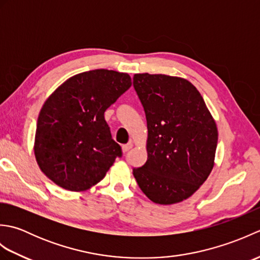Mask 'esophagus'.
Instances as JSON below:
<instances>
[{
    "label": "esophagus",
    "instance_id": "1",
    "mask_svg": "<svg viewBox=\"0 0 260 260\" xmlns=\"http://www.w3.org/2000/svg\"><path fill=\"white\" fill-rule=\"evenodd\" d=\"M132 147H133V144H132V143H127V144L121 146V150H123L124 153H127V152H128V151L131 150Z\"/></svg>",
    "mask_w": 260,
    "mask_h": 260
}]
</instances>
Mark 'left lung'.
<instances>
[{"label":"left lung","mask_w":260,"mask_h":260,"mask_svg":"<svg viewBox=\"0 0 260 260\" xmlns=\"http://www.w3.org/2000/svg\"><path fill=\"white\" fill-rule=\"evenodd\" d=\"M133 86L147 123V159L133 169L143 193L158 204L190 198L214 165L218 129L201 93L189 80L136 74Z\"/></svg>","instance_id":"obj_1"}]
</instances>
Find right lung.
I'll return each mask as SVG.
<instances>
[{
  "instance_id": "1",
  "label": "right lung",
  "mask_w": 260,
  "mask_h": 260,
  "mask_svg": "<svg viewBox=\"0 0 260 260\" xmlns=\"http://www.w3.org/2000/svg\"><path fill=\"white\" fill-rule=\"evenodd\" d=\"M131 86L128 74L96 69L70 77L49 96L37 121L35 155L57 185L90 189L121 156L104 113Z\"/></svg>"
}]
</instances>
